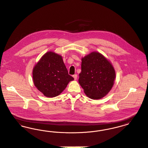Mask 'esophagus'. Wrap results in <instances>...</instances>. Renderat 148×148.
<instances>
[{
	"instance_id": "1",
	"label": "esophagus",
	"mask_w": 148,
	"mask_h": 148,
	"mask_svg": "<svg viewBox=\"0 0 148 148\" xmlns=\"http://www.w3.org/2000/svg\"><path fill=\"white\" fill-rule=\"evenodd\" d=\"M73 78L75 79V80H76L77 78V75L75 74V75H74L73 76Z\"/></svg>"
}]
</instances>
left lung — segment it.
Here are the masks:
<instances>
[{
  "label": "left lung",
  "instance_id": "obj_1",
  "mask_svg": "<svg viewBox=\"0 0 148 148\" xmlns=\"http://www.w3.org/2000/svg\"><path fill=\"white\" fill-rule=\"evenodd\" d=\"M79 82L89 98L100 99L114 85L116 72L112 64L103 54L92 51L82 57Z\"/></svg>",
  "mask_w": 148,
  "mask_h": 148
}]
</instances>
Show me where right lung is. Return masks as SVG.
Listing matches in <instances>:
<instances>
[{"instance_id":"right-lung-1","label":"right lung","mask_w":148,"mask_h":148,"mask_svg":"<svg viewBox=\"0 0 148 148\" xmlns=\"http://www.w3.org/2000/svg\"><path fill=\"white\" fill-rule=\"evenodd\" d=\"M34 85L44 96L60 95L74 79L69 75L62 57L53 51L44 54L32 69Z\"/></svg>"}]
</instances>
